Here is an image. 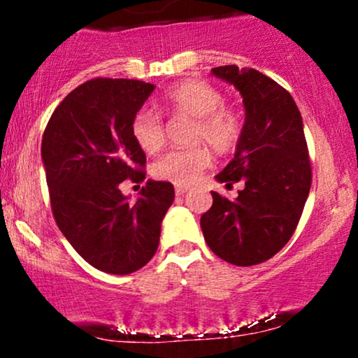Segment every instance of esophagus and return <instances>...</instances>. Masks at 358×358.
<instances>
[{
	"mask_svg": "<svg viewBox=\"0 0 358 358\" xmlns=\"http://www.w3.org/2000/svg\"><path fill=\"white\" fill-rule=\"evenodd\" d=\"M175 192H176V195H185V193L188 192V187H185V185H176Z\"/></svg>",
	"mask_w": 358,
	"mask_h": 358,
	"instance_id": "esophagus-1",
	"label": "esophagus"
}]
</instances>
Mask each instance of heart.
<instances>
[{"instance_id":"1","label":"heart","mask_w":358,"mask_h":358,"mask_svg":"<svg viewBox=\"0 0 358 358\" xmlns=\"http://www.w3.org/2000/svg\"><path fill=\"white\" fill-rule=\"evenodd\" d=\"M165 106L173 114L195 119L192 143H207L215 153H231L242 136V119L236 109L224 106L219 89L202 80H183L166 90ZM131 134L148 155H156L165 146V126L153 109L143 108L131 121ZM210 165V153L202 145L176 150L153 165L156 178L175 185H190Z\"/></svg>"}]
</instances>
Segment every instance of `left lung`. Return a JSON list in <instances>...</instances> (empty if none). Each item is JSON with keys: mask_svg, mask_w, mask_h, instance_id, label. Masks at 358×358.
Segmentation results:
<instances>
[{"mask_svg": "<svg viewBox=\"0 0 358 358\" xmlns=\"http://www.w3.org/2000/svg\"><path fill=\"white\" fill-rule=\"evenodd\" d=\"M212 76L241 92L245 109L242 136L227 166L215 176L244 182L237 199L212 192L200 219L205 242L224 261L254 266L268 261L291 239L311 187L303 119L291 94L254 69L224 65Z\"/></svg>", "mask_w": 358, "mask_h": 358, "instance_id": "left-lung-1", "label": "left lung"}]
</instances>
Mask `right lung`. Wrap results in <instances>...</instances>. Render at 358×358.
I'll list each match as a JSON object with an SVG mask.
<instances>
[{
	"label": "right lung",
	"mask_w": 358,
	"mask_h": 358,
	"mask_svg": "<svg viewBox=\"0 0 358 358\" xmlns=\"http://www.w3.org/2000/svg\"><path fill=\"white\" fill-rule=\"evenodd\" d=\"M155 90L129 79H94L53 110L42 159L57 225L80 257L109 274H131L155 256L173 203L170 182L148 180L131 202L119 185L143 182L146 156L131 121Z\"/></svg>",
	"instance_id": "add662e5"
}]
</instances>
